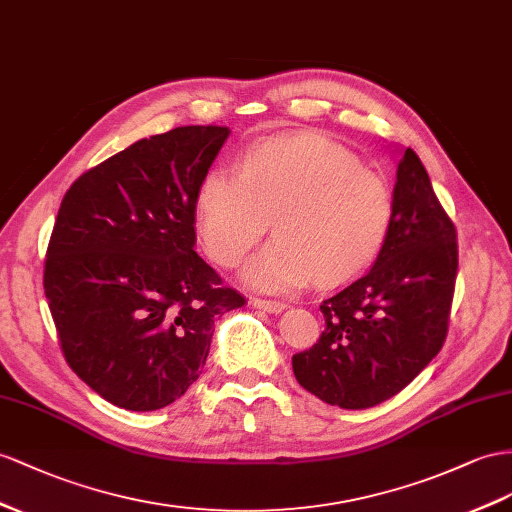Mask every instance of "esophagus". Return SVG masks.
I'll list each match as a JSON object with an SVG mask.
<instances>
[{
  "instance_id": "1",
  "label": "esophagus",
  "mask_w": 512,
  "mask_h": 512,
  "mask_svg": "<svg viewBox=\"0 0 512 512\" xmlns=\"http://www.w3.org/2000/svg\"><path fill=\"white\" fill-rule=\"evenodd\" d=\"M251 303H253V307L270 311V313H279V311H283L287 307L285 303H281V300H270V298H253Z\"/></svg>"
}]
</instances>
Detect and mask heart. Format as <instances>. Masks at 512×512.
<instances>
[{
    "mask_svg": "<svg viewBox=\"0 0 512 512\" xmlns=\"http://www.w3.org/2000/svg\"><path fill=\"white\" fill-rule=\"evenodd\" d=\"M391 216L387 179L316 131L261 140L235 175L212 168L196 190V231L222 268H238L272 220L277 238L246 270L268 292L357 277L381 253Z\"/></svg>",
    "mask_w": 512,
    "mask_h": 512,
    "instance_id": "heart-1",
    "label": "heart"
}]
</instances>
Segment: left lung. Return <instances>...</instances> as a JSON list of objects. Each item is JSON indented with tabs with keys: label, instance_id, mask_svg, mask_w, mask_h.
Here are the masks:
<instances>
[{
	"label": "left lung",
	"instance_id": "1",
	"mask_svg": "<svg viewBox=\"0 0 512 512\" xmlns=\"http://www.w3.org/2000/svg\"><path fill=\"white\" fill-rule=\"evenodd\" d=\"M458 244L413 149L398 162L393 216L376 264L320 305L324 331L296 352V381L326 404L368 409L396 396L448 335Z\"/></svg>",
	"mask_w": 512,
	"mask_h": 512
}]
</instances>
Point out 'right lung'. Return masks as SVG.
<instances>
[{"instance_id":"right-lung-1","label":"right lung","mask_w":512,"mask_h":512,"mask_svg":"<svg viewBox=\"0 0 512 512\" xmlns=\"http://www.w3.org/2000/svg\"><path fill=\"white\" fill-rule=\"evenodd\" d=\"M229 127L142 138L64 194L43 287L62 355L101 398L155 411L201 376L214 320L246 298L196 255V190Z\"/></svg>"}]
</instances>
